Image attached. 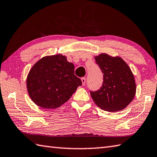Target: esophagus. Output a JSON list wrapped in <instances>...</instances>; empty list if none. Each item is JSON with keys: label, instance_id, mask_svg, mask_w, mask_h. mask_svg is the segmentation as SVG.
<instances>
[{"label": "esophagus", "instance_id": "esophagus-1", "mask_svg": "<svg viewBox=\"0 0 157 157\" xmlns=\"http://www.w3.org/2000/svg\"><path fill=\"white\" fill-rule=\"evenodd\" d=\"M81 80H82V85H83V86H84L85 83H86V78H82Z\"/></svg>", "mask_w": 157, "mask_h": 157}]
</instances>
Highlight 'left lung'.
Segmentation results:
<instances>
[{
  "label": "left lung",
  "mask_w": 157,
  "mask_h": 157,
  "mask_svg": "<svg viewBox=\"0 0 157 157\" xmlns=\"http://www.w3.org/2000/svg\"><path fill=\"white\" fill-rule=\"evenodd\" d=\"M103 75V84L96 91H90L97 106L108 112L124 109L135 98L136 84L130 67L123 59L101 53L95 57Z\"/></svg>",
  "instance_id": "1"
}]
</instances>
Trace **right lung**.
<instances>
[{"instance_id":"1","label":"right lung","mask_w":157,"mask_h":157,"mask_svg":"<svg viewBox=\"0 0 157 157\" xmlns=\"http://www.w3.org/2000/svg\"><path fill=\"white\" fill-rule=\"evenodd\" d=\"M74 65L61 54L46 56L31 68L27 78L29 97L45 109H54L64 104L82 85L74 73Z\"/></svg>"}]
</instances>
